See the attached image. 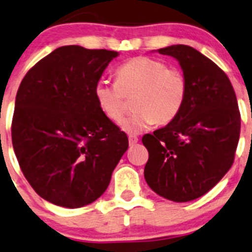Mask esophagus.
<instances>
[{"label":"esophagus","instance_id":"obj_1","mask_svg":"<svg viewBox=\"0 0 252 252\" xmlns=\"http://www.w3.org/2000/svg\"><path fill=\"white\" fill-rule=\"evenodd\" d=\"M129 145H130V146H134L135 144H137V141H139V137L136 136V135H133V134H130L129 135Z\"/></svg>","mask_w":252,"mask_h":252}]
</instances>
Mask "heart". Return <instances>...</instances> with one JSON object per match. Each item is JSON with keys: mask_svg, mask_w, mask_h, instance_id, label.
Wrapping results in <instances>:
<instances>
[{"mask_svg": "<svg viewBox=\"0 0 252 252\" xmlns=\"http://www.w3.org/2000/svg\"><path fill=\"white\" fill-rule=\"evenodd\" d=\"M116 82L99 79L94 95L101 112L119 123L126 110V97L134 96V113L124 119L122 129L140 133L152 124H168L184 107L187 79L179 68L150 57H136L117 68Z\"/></svg>", "mask_w": 252, "mask_h": 252, "instance_id": "heart-1", "label": "heart"}]
</instances>
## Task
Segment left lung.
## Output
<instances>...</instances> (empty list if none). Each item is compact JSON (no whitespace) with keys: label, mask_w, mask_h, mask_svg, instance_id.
<instances>
[{"label":"left lung","mask_w":252,"mask_h":252,"mask_svg":"<svg viewBox=\"0 0 252 252\" xmlns=\"http://www.w3.org/2000/svg\"><path fill=\"white\" fill-rule=\"evenodd\" d=\"M158 53L180 63L189 88L177 117L142 137L148 151L145 179L160 197L189 202L209 192L231 169L240 112L231 81L209 58L185 44Z\"/></svg>","instance_id":"1"}]
</instances>
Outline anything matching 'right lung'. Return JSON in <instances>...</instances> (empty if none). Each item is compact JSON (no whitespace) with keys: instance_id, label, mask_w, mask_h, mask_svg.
Wrapping results in <instances>:
<instances>
[{"instance_id":"obj_1","label":"right lung","mask_w":252,"mask_h":252,"mask_svg":"<svg viewBox=\"0 0 252 252\" xmlns=\"http://www.w3.org/2000/svg\"><path fill=\"white\" fill-rule=\"evenodd\" d=\"M117 55L63 46L21 81L13 148L31 187L55 205L81 208L96 200L128 150L126 134L101 112L94 95L95 84Z\"/></svg>"}]
</instances>
